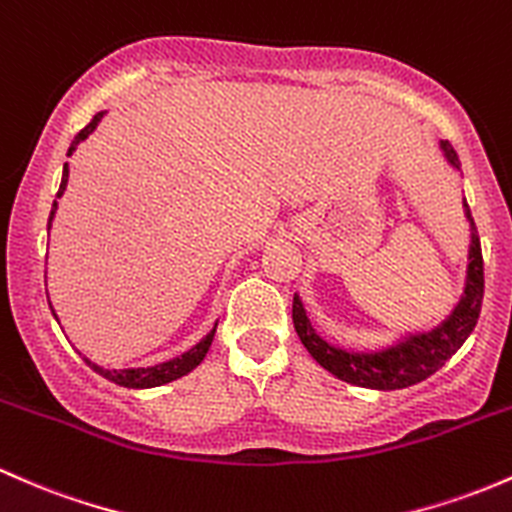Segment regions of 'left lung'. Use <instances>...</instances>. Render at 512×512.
I'll return each instance as SVG.
<instances>
[{"mask_svg": "<svg viewBox=\"0 0 512 512\" xmlns=\"http://www.w3.org/2000/svg\"><path fill=\"white\" fill-rule=\"evenodd\" d=\"M444 153L449 161L459 168V158L449 141H442ZM466 207V217L471 222V261H469V278H466L464 298L454 307L449 320L442 327L432 329L430 334H420L412 337L405 344L395 346V349L381 351V354H351L342 351L337 346L327 344L320 339L307 320L302 302L293 298V322L295 332H298L300 342L310 351L312 359L329 373H334L342 381L351 386L373 388V390H398L415 386V383L430 378L434 371H439L449 359L461 349L471 332H474L478 315H481L483 302V256H481V241H478L476 224L471 219L469 205Z\"/></svg>", "mask_w": 512, "mask_h": 512, "instance_id": "obj_1", "label": "left lung"}]
</instances>
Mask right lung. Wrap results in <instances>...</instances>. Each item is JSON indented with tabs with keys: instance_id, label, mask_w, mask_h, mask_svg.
<instances>
[{
	"instance_id": "add662e5",
	"label": "right lung",
	"mask_w": 512,
	"mask_h": 512,
	"mask_svg": "<svg viewBox=\"0 0 512 512\" xmlns=\"http://www.w3.org/2000/svg\"><path fill=\"white\" fill-rule=\"evenodd\" d=\"M102 114L104 112L95 114V117H92V122L87 124L78 136H75V141H73V144H70V151L68 153H73V148L78 146L80 141L85 139V136L90 134L92 129H95L97 122H100V119H102ZM65 185H68V163H65L63 180H60L58 195H56V200H53L51 219H53V214H56L58 197L63 195ZM212 337H214V332L205 339V342H200V344L195 346V349H190L188 354L180 356V359L166 361V364H158V366H151V368H124V371H109V368H102V366L92 364V361H87V359L85 361H87V366H92L97 373H100V376L107 378V381L117 383V386H124V388H153V386H163V383H170V381H175V378H180V376H185V373H190L192 368H195L202 359H205L207 349H210V344H212Z\"/></svg>"
}]
</instances>
